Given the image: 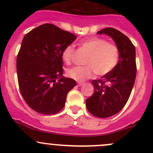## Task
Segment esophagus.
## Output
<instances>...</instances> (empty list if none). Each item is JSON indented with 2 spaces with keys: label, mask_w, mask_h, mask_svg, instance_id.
Segmentation results:
<instances>
[{
  "label": "esophagus",
  "mask_w": 153,
  "mask_h": 153,
  "mask_svg": "<svg viewBox=\"0 0 153 153\" xmlns=\"http://www.w3.org/2000/svg\"><path fill=\"white\" fill-rule=\"evenodd\" d=\"M82 85H83L82 82H78V83H77V86H78V87H80V86H82Z\"/></svg>",
  "instance_id": "1"
}]
</instances>
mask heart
I'll return each mask as SVG.
<instances>
[{
	"mask_svg": "<svg viewBox=\"0 0 153 153\" xmlns=\"http://www.w3.org/2000/svg\"><path fill=\"white\" fill-rule=\"evenodd\" d=\"M81 46L89 53L85 66H76L68 70L70 78L82 82L91 78L94 74L105 76L111 73L119 61V50L115 44L108 42L105 39L91 37L81 42ZM74 48L72 45L66 46L62 53V59L67 64L73 61Z\"/></svg>",
	"mask_w": 153,
	"mask_h": 153,
	"instance_id": "1",
	"label": "heart"
}]
</instances>
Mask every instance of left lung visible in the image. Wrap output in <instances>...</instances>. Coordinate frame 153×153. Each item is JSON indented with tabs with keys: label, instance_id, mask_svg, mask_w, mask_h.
Returning a JSON list of instances; mask_svg holds the SVG:
<instances>
[{
	"label": "left lung",
	"instance_id": "obj_1",
	"mask_svg": "<svg viewBox=\"0 0 153 153\" xmlns=\"http://www.w3.org/2000/svg\"><path fill=\"white\" fill-rule=\"evenodd\" d=\"M97 34H106L114 40L119 61L111 73L91 82L94 93L85 102L91 114L108 118L122 111L129 100L136 76L135 48L127 36L113 28H105Z\"/></svg>",
	"mask_w": 153,
	"mask_h": 153
}]
</instances>
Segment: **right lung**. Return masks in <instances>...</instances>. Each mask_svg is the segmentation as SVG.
Segmentation results:
<instances>
[{"label":"right lung","mask_w":153,"mask_h":153,"mask_svg":"<svg viewBox=\"0 0 153 153\" xmlns=\"http://www.w3.org/2000/svg\"><path fill=\"white\" fill-rule=\"evenodd\" d=\"M76 37L72 33L45 23L24 36L17 56L20 91L34 111L57 113L64 108L67 94L76 82L62 76V53Z\"/></svg>","instance_id":"right-lung-1"}]
</instances>
